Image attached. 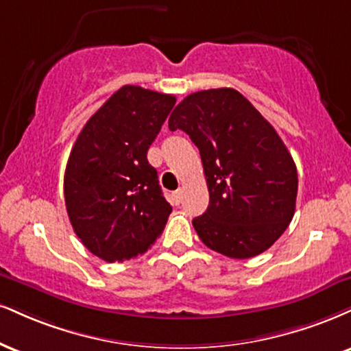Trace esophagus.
<instances>
[{
	"label": "esophagus",
	"instance_id": "obj_1",
	"mask_svg": "<svg viewBox=\"0 0 351 351\" xmlns=\"http://www.w3.org/2000/svg\"><path fill=\"white\" fill-rule=\"evenodd\" d=\"M181 196H183V191H181V189H176V191L171 194V201H173V204L178 206L180 202H181Z\"/></svg>",
	"mask_w": 351,
	"mask_h": 351
}]
</instances>
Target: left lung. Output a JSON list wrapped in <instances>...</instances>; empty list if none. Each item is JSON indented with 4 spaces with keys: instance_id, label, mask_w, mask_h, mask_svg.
<instances>
[{
    "instance_id": "left-lung-1",
    "label": "left lung",
    "mask_w": 351,
    "mask_h": 351,
    "mask_svg": "<svg viewBox=\"0 0 351 351\" xmlns=\"http://www.w3.org/2000/svg\"><path fill=\"white\" fill-rule=\"evenodd\" d=\"M199 149L208 210L193 219L206 247L229 258L268 250L293 221L298 170L273 125L232 88L193 93L168 121Z\"/></svg>"
}]
</instances>
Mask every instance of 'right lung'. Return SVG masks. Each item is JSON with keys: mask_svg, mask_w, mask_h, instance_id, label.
I'll return each instance as SVG.
<instances>
[{"mask_svg": "<svg viewBox=\"0 0 351 351\" xmlns=\"http://www.w3.org/2000/svg\"><path fill=\"white\" fill-rule=\"evenodd\" d=\"M173 95L125 84L90 117L66 163L63 193L71 227L93 255L124 261L145 253L171 206L147 160Z\"/></svg>", "mask_w": 351, "mask_h": 351, "instance_id": "1", "label": "right lung"}]
</instances>
